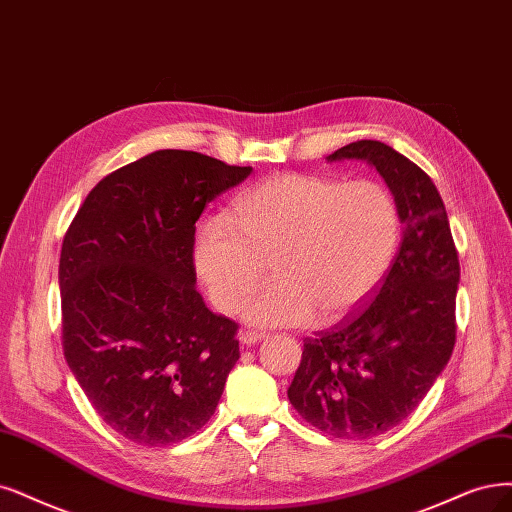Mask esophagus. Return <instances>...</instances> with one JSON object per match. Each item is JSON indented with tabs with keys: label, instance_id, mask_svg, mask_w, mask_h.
Instances as JSON below:
<instances>
[{
	"label": "esophagus",
	"instance_id": "1",
	"mask_svg": "<svg viewBox=\"0 0 512 512\" xmlns=\"http://www.w3.org/2000/svg\"><path fill=\"white\" fill-rule=\"evenodd\" d=\"M238 337H240V342H242L244 346H255V344L261 342V339L266 337V335L259 333V331H240Z\"/></svg>",
	"mask_w": 512,
	"mask_h": 512
}]
</instances>
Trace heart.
<instances>
[{"mask_svg": "<svg viewBox=\"0 0 512 512\" xmlns=\"http://www.w3.org/2000/svg\"><path fill=\"white\" fill-rule=\"evenodd\" d=\"M401 234L399 206L375 179L276 175L232 202L230 219L208 217L194 236V266L213 304L234 314L246 301L259 327H301L320 314L344 318L380 285Z\"/></svg>", "mask_w": 512, "mask_h": 512, "instance_id": "1", "label": "heart"}]
</instances>
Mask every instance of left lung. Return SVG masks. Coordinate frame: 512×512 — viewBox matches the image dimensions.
I'll use <instances>...</instances> for the list:
<instances>
[{"label": "left lung", "instance_id": "1", "mask_svg": "<svg viewBox=\"0 0 512 512\" xmlns=\"http://www.w3.org/2000/svg\"><path fill=\"white\" fill-rule=\"evenodd\" d=\"M367 160L399 206L403 238L375 297L304 339L287 390L308 424L335 439H371L422 403L456 346L460 261L445 204L424 170L382 141H356L327 160Z\"/></svg>", "mask_w": 512, "mask_h": 512}]
</instances>
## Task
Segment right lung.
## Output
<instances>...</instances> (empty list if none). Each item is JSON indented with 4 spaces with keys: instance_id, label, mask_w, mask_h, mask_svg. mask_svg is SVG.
Returning <instances> with one entry per match:
<instances>
[{
    "instance_id": "obj_1",
    "label": "right lung",
    "mask_w": 512,
    "mask_h": 512,
    "mask_svg": "<svg viewBox=\"0 0 512 512\" xmlns=\"http://www.w3.org/2000/svg\"><path fill=\"white\" fill-rule=\"evenodd\" d=\"M251 170L154 151L94 185L63 238L67 365L103 422L132 443L192 437L240 358L238 323L204 306L192 251L204 206Z\"/></svg>"
}]
</instances>
